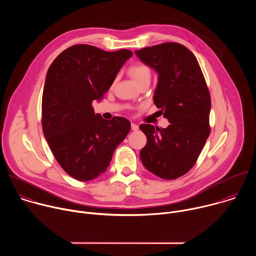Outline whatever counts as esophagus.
I'll return each mask as SVG.
<instances>
[{"label":"esophagus","instance_id":"34e87169","mask_svg":"<svg viewBox=\"0 0 256 256\" xmlns=\"http://www.w3.org/2000/svg\"><path fill=\"white\" fill-rule=\"evenodd\" d=\"M132 130H138V126L136 124H132Z\"/></svg>","mask_w":256,"mask_h":256}]
</instances>
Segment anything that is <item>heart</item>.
I'll use <instances>...</instances> for the list:
<instances>
[{
  "label": "heart",
  "instance_id": "1",
  "mask_svg": "<svg viewBox=\"0 0 256 256\" xmlns=\"http://www.w3.org/2000/svg\"><path fill=\"white\" fill-rule=\"evenodd\" d=\"M128 74L134 83L138 84L144 80L151 79V68L144 62H136L130 68Z\"/></svg>",
  "mask_w": 256,
  "mask_h": 256
}]
</instances>
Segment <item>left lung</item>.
Returning <instances> with one entry per match:
<instances>
[{
	"instance_id": "8db88e82",
	"label": "left lung",
	"mask_w": 256,
	"mask_h": 256,
	"mask_svg": "<svg viewBox=\"0 0 256 256\" xmlns=\"http://www.w3.org/2000/svg\"><path fill=\"white\" fill-rule=\"evenodd\" d=\"M158 74L154 103L170 124L140 126L147 144L140 152L146 169L176 179L196 164L210 136V96L194 54L184 46L166 42L134 52Z\"/></svg>"
}]
</instances>
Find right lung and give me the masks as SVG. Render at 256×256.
I'll return each mask as SVG.
<instances>
[{"instance_id":"1","label":"right lung","mask_w":256,"mask_h":256,"mask_svg":"<svg viewBox=\"0 0 256 256\" xmlns=\"http://www.w3.org/2000/svg\"><path fill=\"white\" fill-rule=\"evenodd\" d=\"M128 50L105 52L88 44L64 50L50 64L42 94V130L62 168L89 181L103 174L130 122L120 116L105 120L92 103L100 101L128 58Z\"/></svg>"}]
</instances>
